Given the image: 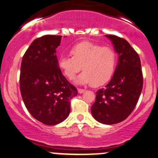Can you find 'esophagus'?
I'll list each match as a JSON object with an SVG mask.
<instances>
[{"label": "esophagus", "mask_w": 158, "mask_h": 158, "mask_svg": "<svg viewBox=\"0 0 158 158\" xmlns=\"http://www.w3.org/2000/svg\"><path fill=\"white\" fill-rule=\"evenodd\" d=\"M85 91V89H81V88H78V92H79V94H82L84 93V92Z\"/></svg>", "instance_id": "obj_1"}]
</instances>
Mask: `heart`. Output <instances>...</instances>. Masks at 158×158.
<instances>
[{
  "label": "heart",
  "mask_w": 158,
  "mask_h": 158,
  "mask_svg": "<svg viewBox=\"0 0 158 158\" xmlns=\"http://www.w3.org/2000/svg\"><path fill=\"white\" fill-rule=\"evenodd\" d=\"M72 56H61L59 65L69 79H73L81 70L78 78L81 84L100 86L111 79L117 63V52L110 47L91 42H81L70 50Z\"/></svg>",
  "instance_id": "heart-1"
}]
</instances>
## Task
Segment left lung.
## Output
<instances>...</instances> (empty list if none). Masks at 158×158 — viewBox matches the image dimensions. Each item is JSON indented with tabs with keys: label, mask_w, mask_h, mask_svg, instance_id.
I'll return each instance as SVG.
<instances>
[{
	"label": "left lung",
	"mask_w": 158,
	"mask_h": 158,
	"mask_svg": "<svg viewBox=\"0 0 158 158\" xmlns=\"http://www.w3.org/2000/svg\"><path fill=\"white\" fill-rule=\"evenodd\" d=\"M106 37L113 42L119 61L109 83L96 92L91 113L98 122L112 125L125 120L135 109L143 89V77L138 53L129 43L117 35Z\"/></svg>",
	"instance_id": "obj_1"
}]
</instances>
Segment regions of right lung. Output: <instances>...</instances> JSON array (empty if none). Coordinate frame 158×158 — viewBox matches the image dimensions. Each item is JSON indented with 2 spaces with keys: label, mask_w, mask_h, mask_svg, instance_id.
<instances>
[{
  "label": "right lung",
  "mask_w": 158,
  "mask_h": 158,
  "mask_svg": "<svg viewBox=\"0 0 158 158\" xmlns=\"http://www.w3.org/2000/svg\"><path fill=\"white\" fill-rule=\"evenodd\" d=\"M61 37L46 35L34 40L21 65L20 90L25 106L34 118L48 126L68 117L70 99L78 94L61 73L56 57Z\"/></svg>",
  "instance_id": "right-lung-1"
}]
</instances>
